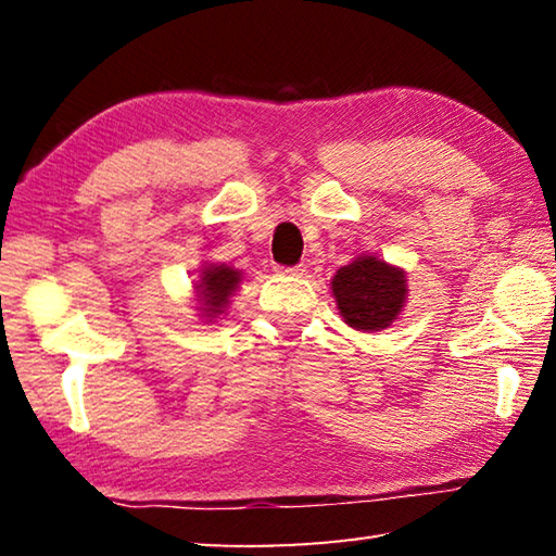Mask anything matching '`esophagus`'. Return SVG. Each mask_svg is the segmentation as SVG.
Here are the masks:
<instances>
[{"label": "esophagus", "instance_id": "34e87169", "mask_svg": "<svg viewBox=\"0 0 556 556\" xmlns=\"http://www.w3.org/2000/svg\"><path fill=\"white\" fill-rule=\"evenodd\" d=\"M279 275H289V277H301L306 271L304 265H296V267H277Z\"/></svg>", "mask_w": 556, "mask_h": 556}]
</instances>
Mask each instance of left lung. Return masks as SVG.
<instances>
[{
    "label": "left lung",
    "mask_w": 556,
    "mask_h": 556,
    "mask_svg": "<svg viewBox=\"0 0 556 556\" xmlns=\"http://www.w3.org/2000/svg\"><path fill=\"white\" fill-rule=\"evenodd\" d=\"M331 291L343 321L363 333L390 328L407 306V275L378 255H357L331 279Z\"/></svg>",
    "instance_id": "obj_1"
}]
</instances>
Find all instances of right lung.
I'll list each match as a JSON object with an SVG mask.
<instances>
[{"label":"right lung","instance_id":"right-lung-1","mask_svg":"<svg viewBox=\"0 0 556 556\" xmlns=\"http://www.w3.org/2000/svg\"><path fill=\"white\" fill-rule=\"evenodd\" d=\"M242 281V269H235L225 262H203L199 277L193 279L195 312L205 324L218 321L228 312L230 299L235 296Z\"/></svg>","mask_w":556,"mask_h":556}]
</instances>
